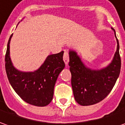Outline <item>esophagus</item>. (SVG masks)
<instances>
[{
	"instance_id": "esophagus-1",
	"label": "esophagus",
	"mask_w": 125,
	"mask_h": 125,
	"mask_svg": "<svg viewBox=\"0 0 125 125\" xmlns=\"http://www.w3.org/2000/svg\"><path fill=\"white\" fill-rule=\"evenodd\" d=\"M63 59L64 61V62L66 64H68V63L69 62V53L68 52H64L63 56Z\"/></svg>"
}]
</instances>
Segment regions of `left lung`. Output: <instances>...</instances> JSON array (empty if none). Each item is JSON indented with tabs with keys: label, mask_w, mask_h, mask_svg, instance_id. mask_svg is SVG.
I'll return each mask as SVG.
<instances>
[{
	"label": "left lung",
	"mask_w": 125,
	"mask_h": 125,
	"mask_svg": "<svg viewBox=\"0 0 125 125\" xmlns=\"http://www.w3.org/2000/svg\"><path fill=\"white\" fill-rule=\"evenodd\" d=\"M112 30L115 32L114 28ZM117 43V51L112 62L101 71H92L86 68L75 52L70 51L68 65L71 73V84L75 99L79 104L88 106L98 103L114 88L121 68L118 39Z\"/></svg>",
	"instance_id": "left-lung-1"
}]
</instances>
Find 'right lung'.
Segmentation results:
<instances>
[{"label": "right lung", "mask_w": 125, "mask_h": 125, "mask_svg": "<svg viewBox=\"0 0 125 125\" xmlns=\"http://www.w3.org/2000/svg\"><path fill=\"white\" fill-rule=\"evenodd\" d=\"M5 54V70L10 83L16 93L27 103L37 106H45L52 101L55 82L59 74L65 67L63 51L49 55L37 71L23 73L13 66L10 57V42Z\"/></svg>", "instance_id": "add662e5"}]
</instances>
